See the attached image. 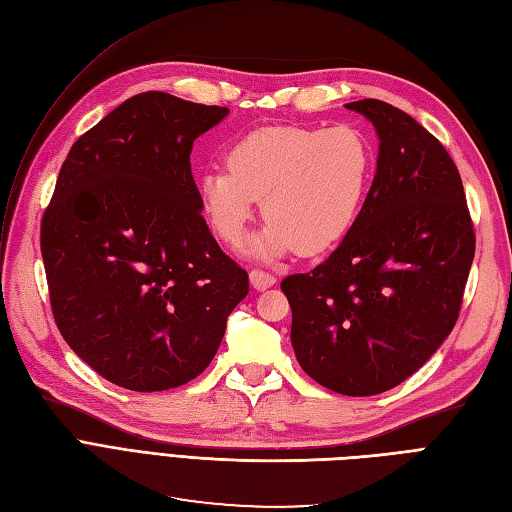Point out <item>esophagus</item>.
Returning <instances> with one entry per match:
<instances>
[{
    "mask_svg": "<svg viewBox=\"0 0 512 512\" xmlns=\"http://www.w3.org/2000/svg\"><path fill=\"white\" fill-rule=\"evenodd\" d=\"M250 282H252V286H254L256 290H267V288H271L277 280H275V275L269 273V271L252 269V271H250Z\"/></svg>",
    "mask_w": 512,
    "mask_h": 512,
    "instance_id": "34e87169",
    "label": "esophagus"
}]
</instances>
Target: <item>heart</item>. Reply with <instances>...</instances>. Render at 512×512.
<instances>
[{
  "mask_svg": "<svg viewBox=\"0 0 512 512\" xmlns=\"http://www.w3.org/2000/svg\"><path fill=\"white\" fill-rule=\"evenodd\" d=\"M226 164L200 177V196L218 235L237 243L262 198L269 222L252 252L275 258L297 247L312 256L342 241L359 218L374 153L352 126H280L239 138Z\"/></svg>",
  "mask_w": 512,
  "mask_h": 512,
  "instance_id": "obj_1",
  "label": "heart"
}]
</instances>
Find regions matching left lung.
<instances>
[{
	"label": "left lung",
	"mask_w": 512,
	"mask_h": 512,
	"mask_svg": "<svg viewBox=\"0 0 512 512\" xmlns=\"http://www.w3.org/2000/svg\"><path fill=\"white\" fill-rule=\"evenodd\" d=\"M346 108L380 138L374 181L337 250L282 290L305 374L367 397L410 378L453 331L476 237L459 170L436 136L382 100Z\"/></svg>",
	"instance_id": "obj_1"
}]
</instances>
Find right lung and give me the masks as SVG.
<instances>
[{
  "label": "right lung",
  "instance_id": "obj_1",
  "mask_svg": "<svg viewBox=\"0 0 512 512\" xmlns=\"http://www.w3.org/2000/svg\"><path fill=\"white\" fill-rule=\"evenodd\" d=\"M228 115L164 91L119 104L59 170L40 250L68 346L123 389H175L203 374L247 273L203 218L190 153Z\"/></svg>",
  "mask_w": 512,
  "mask_h": 512
}]
</instances>
